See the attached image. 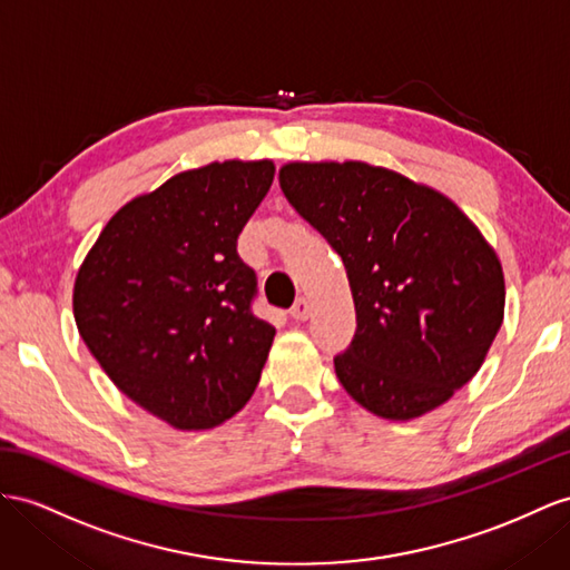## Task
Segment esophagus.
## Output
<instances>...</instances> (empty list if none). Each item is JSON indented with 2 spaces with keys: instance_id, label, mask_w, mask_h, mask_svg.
I'll use <instances>...</instances> for the list:
<instances>
[{
  "instance_id": "obj_1",
  "label": "esophagus",
  "mask_w": 570,
  "mask_h": 570,
  "mask_svg": "<svg viewBox=\"0 0 570 570\" xmlns=\"http://www.w3.org/2000/svg\"><path fill=\"white\" fill-rule=\"evenodd\" d=\"M288 313H291V317H294V320H308L311 317V303L305 301V298H298L294 303V308H291Z\"/></svg>"
}]
</instances>
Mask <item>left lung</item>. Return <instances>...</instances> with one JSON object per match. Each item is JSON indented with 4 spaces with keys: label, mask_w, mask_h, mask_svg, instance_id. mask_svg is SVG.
<instances>
[{
    "label": "left lung",
    "mask_w": 570,
    "mask_h": 570,
    "mask_svg": "<svg viewBox=\"0 0 570 570\" xmlns=\"http://www.w3.org/2000/svg\"><path fill=\"white\" fill-rule=\"evenodd\" d=\"M288 204L344 262L356 334L340 383L387 421L445 404L484 363L503 323L501 259L455 202L363 160H291Z\"/></svg>",
    "instance_id": "8db88e82"
}]
</instances>
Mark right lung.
<instances>
[{
  "label": "right lung",
  "mask_w": 570,
  "mask_h": 570,
  "mask_svg": "<svg viewBox=\"0 0 570 570\" xmlns=\"http://www.w3.org/2000/svg\"><path fill=\"white\" fill-rule=\"evenodd\" d=\"M274 164L224 160L127 202L75 282L81 340L120 392L178 431L224 424L253 397L276 330L253 315L238 236Z\"/></svg>",
  "instance_id": "obj_1"
}]
</instances>
